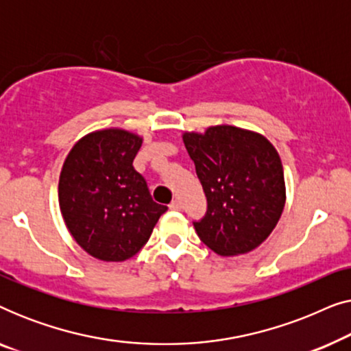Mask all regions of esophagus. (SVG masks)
Listing matches in <instances>:
<instances>
[{"instance_id":"1","label":"esophagus","mask_w":351,"mask_h":351,"mask_svg":"<svg viewBox=\"0 0 351 351\" xmlns=\"http://www.w3.org/2000/svg\"><path fill=\"white\" fill-rule=\"evenodd\" d=\"M169 209H171V210H180V209H182V203H180V199H179V198L172 199V203L169 204Z\"/></svg>"}]
</instances>
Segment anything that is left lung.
<instances>
[{
  "instance_id": "8db88e82",
  "label": "left lung",
  "mask_w": 351,
  "mask_h": 351,
  "mask_svg": "<svg viewBox=\"0 0 351 351\" xmlns=\"http://www.w3.org/2000/svg\"><path fill=\"white\" fill-rule=\"evenodd\" d=\"M185 148L208 198L195 230L222 257L247 254L270 237L286 204L282 162L262 134L219 124L184 132Z\"/></svg>"
}]
</instances>
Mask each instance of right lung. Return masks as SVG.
I'll use <instances>...</instances> for the list:
<instances>
[{
	"label": "right lung",
	"instance_id": "1",
	"mask_svg": "<svg viewBox=\"0 0 351 351\" xmlns=\"http://www.w3.org/2000/svg\"><path fill=\"white\" fill-rule=\"evenodd\" d=\"M142 141L121 128L97 129L71 147L62 166V217L80 247L99 261L136 256L167 210L132 166Z\"/></svg>",
	"mask_w": 351,
	"mask_h": 351
}]
</instances>
